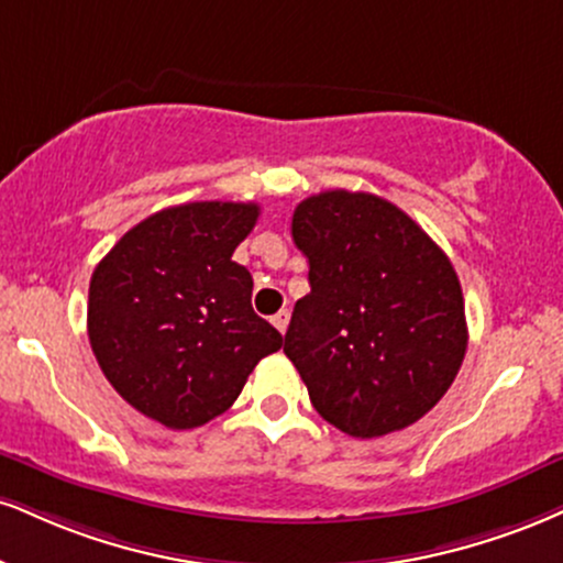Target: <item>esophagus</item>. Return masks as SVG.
I'll return each mask as SVG.
<instances>
[{"mask_svg": "<svg viewBox=\"0 0 563 563\" xmlns=\"http://www.w3.org/2000/svg\"><path fill=\"white\" fill-rule=\"evenodd\" d=\"M288 320H290V311H288V309H280V311H277V314L273 317V324H275L277 330H280V333H286Z\"/></svg>", "mask_w": 563, "mask_h": 563, "instance_id": "esophagus-1", "label": "esophagus"}]
</instances>
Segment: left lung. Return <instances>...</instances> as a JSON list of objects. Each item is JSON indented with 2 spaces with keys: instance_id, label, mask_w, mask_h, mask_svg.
Returning <instances> with one entry per match:
<instances>
[{
  "instance_id": "1",
  "label": "left lung",
  "mask_w": 563,
  "mask_h": 563,
  "mask_svg": "<svg viewBox=\"0 0 563 563\" xmlns=\"http://www.w3.org/2000/svg\"><path fill=\"white\" fill-rule=\"evenodd\" d=\"M290 233L311 290L296 301L283 351L311 406L354 438L415 424L464 362L451 260L388 199L343 188L303 199Z\"/></svg>"
}]
</instances>
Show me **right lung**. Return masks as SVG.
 I'll return each mask as SVG.
<instances>
[{
	"instance_id": "obj_1",
	"label": "right lung",
	"mask_w": 563,
	"mask_h": 563,
	"mask_svg": "<svg viewBox=\"0 0 563 563\" xmlns=\"http://www.w3.org/2000/svg\"><path fill=\"white\" fill-rule=\"evenodd\" d=\"M260 205L191 201L154 212L112 246L88 286V341L133 409L170 430L220 417L283 335L254 314L233 262Z\"/></svg>"
}]
</instances>
